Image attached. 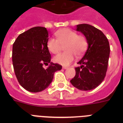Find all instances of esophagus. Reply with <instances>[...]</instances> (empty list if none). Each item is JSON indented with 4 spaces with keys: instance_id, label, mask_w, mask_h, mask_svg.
<instances>
[{
    "instance_id": "34e87169",
    "label": "esophagus",
    "mask_w": 123,
    "mask_h": 123,
    "mask_svg": "<svg viewBox=\"0 0 123 123\" xmlns=\"http://www.w3.org/2000/svg\"><path fill=\"white\" fill-rule=\"evenodd\" d=\"M67 68H68V67H63V69H67Z\"/></svg>"
}]
</instances>
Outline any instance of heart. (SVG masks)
Here are the masks:
<instances>
[{"mask_svg": "<svg viewBox=\"0 0 123 123\" xmlns=\"http://www.w3.org/2000/svg\"><path fill=\"white\" fill-rule=\"evenodd\" d=\"M56 39L54 38L49 39L47 46L52 54L59 53L64 45L66 52L58 54L54 58L56 63L67 66L73 62L76 56H82L87 47V41L83 36L78 35L75 31L68 29H61L55 32Z\"/></svg>", "mask_w": 123, "mask_h": 123, "instance_id": "obj_1", "label": "heart"}]
</instances>
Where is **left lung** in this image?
<instances>
[{
	"label": "left lung",
	"mask_w": 123,
	"mask_h": 123,
	"mask_svg": "<svg viewBox=\"0 0 123 123\" xmlns=\"http://www.w3.org/2000/svg\"><path fill=\"white\" fill-rule=\"evenodd\" d=\"M87 39L88 47L82 59L75 68L76 75L71 79V84L81 91L95 89L104 81L106 76L110 56L109 42L103 32L87 24L76 26Z\"/></svg>",
	"instance_id": "8db88e82"
}]
</instances>
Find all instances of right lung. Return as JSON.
I'll return each mask as SVG.
<instances>
[{
	"label": "right lung",
	"instance_id": "obj_1",
	"mask_svg": "<svg viewBox=\"0 0 123 123\" xmlns=\"http://www.w3.org/2000/svg\"><path fill=\"white\" fill-rule=\"evenodd\" d=\"M48 40L46 28L37 26L19 34L13 45L15 75L19 84L29 92L44 91L52 82L54 73L62 68L59 64L50 62ZM44 64L48 65V68L45 69Z\"/></svg>",
	"mask_w": 123,
	"mask_h": 123
}]
</instances>
